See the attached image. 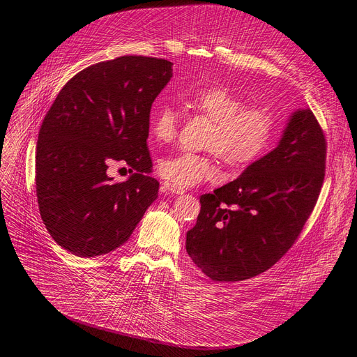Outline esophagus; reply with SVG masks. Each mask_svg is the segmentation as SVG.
<instances>
[{"mask_svg": "<svg viewBox=\"0 0 357 357\" xmlns=\"http://www.w3.org/2000/svg\"><path fill=\"white\" fill-rule=\"evenodd\" d=\"M161 189H162L164 192H169V193H174V195H184V189L177 188V185H174V184H172V183H168V181L162 183Z\"/></svg>", "mask_w": 357, "mask_h": 357, "instance_id": "obj_1", "label": "esophagus"}]
</instances>
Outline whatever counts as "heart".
<instances>
[{"label":"heart","instance_id":"obj_1","mask_svg":"<svg viewBox=\"0 0 357 357\" xmlns=\"http://www.w3.org/2000/svg\"><path fill=\"white\" fill-rule=\"evenodd\" d=\"M185 107L212 122L205 148L211 154L181 152L160 161V176L177 188H193L218 176V155L231 169H245L259 161L275 139L276 117L266 107L247 101L222 86H196L181 93ZM151 135L160 144L173 142L178 114L168 105L154 106L149 117Z\"/></svg>","mask_w":357,"mask_h":357}]
</instances>
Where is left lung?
<instances>
[{
  "mask_svg": "<svg viewBox=\"0 0 357 357\" xmlns=\"http://www.w3.org/2000/svg\"><path fill=\"white\" fill-rule=\"evenodd\" d=\"M327 142L314 113H292L279 145L213 193L200 196V213L185 250L215 282L257 276L278 263L314 211L326 176Z\"/></svg>",
  "mask_w": 357,
  "mask_h": 357,
  "instance_id": "obj_1",
  "label": "left lung"
}]
</instances>
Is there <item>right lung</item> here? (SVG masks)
Listing matches in <instances>:
<instances>
[{"instance_id": "right-lung-1", "label": "right lung", "mask_w": 357, "mask_h": 357, "mask_svg": "<svg viewBox=\"0 0 357 357\" xmlns=\"http://www.w3.org/2000/svg\"><path fill=\"white\" fill-rule=\"evenodd\" d=\"M173 63L121 56L68 81L46 113L36 146V195L43 224L78 257L103 256L129 240L160 183L149 177V112ZM113 160L135 173L116 183Z\"/></svg>"}]
</instances>
